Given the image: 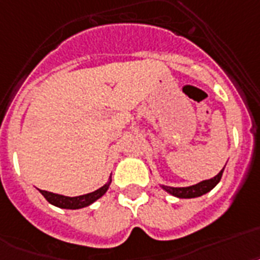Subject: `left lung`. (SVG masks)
<instances>
[{"label":"left lung","instance_id":"obj_1","mask_svg":"<svg viewBox=\"0 0 260 260\" xmlns=\"http://www.w3.org/2000/svg\"><path fill=\"white\" fill-rule=\"evenodd\" d=\"M224 168L219 172L216 176L208 180H203L198 183L195 185H189V187H168V185H160L164 191H167L171 195L180 198V199H192V198H199V196L204 195L207 192H210L211 189L214 188L215 185L218 184L221 179Z\"/></svg>","mask_w":260,"mask_h":260}]
</instances>
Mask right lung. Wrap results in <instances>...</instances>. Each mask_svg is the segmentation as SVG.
Here are the masks:
<instances>
[{
  "label": "right lung",
  "mask_w": 260,
  "mask_h": 260,
  "mask_svg": "<svg viewBox=\"0 0 260 260\" xmlns=\"http://www.w3.org/2000/svg\"><path fill=\"white\" fill-rule=\"evenodd\" d=\"M111 181L112 179L109 178L108 183L103 185L101 188L96 189V191L93 192H90V193H86V195L75 196V198L58 195V193L42 191V189H39V191L41 192V195L44 196V198H45L50 204H53V206L60 207V208H65V210H79V208H84V207L86 206H90V204L93 203V202H96L97 199H100L101 196L108 191Z\"/></svg>",
  "instance_id": "add662e5"
}]
</instances>
